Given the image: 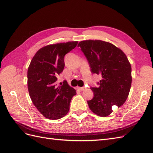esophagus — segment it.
<instances>
[{
	"instance_id": "obj_1",
	"label": "esophagus",
	"mask_w": 153,
	"mask_h": 153,
	"mask_svg": "<svg viewBox=\"0 0 153 153\" xmlns=\"http://www.w3.org/2000/svg\"><path fill=\"white\" fill-rule=\"evenodd\" d=\"M77 89H78L79 90H80V91H84V90H85L86 89V88L85 87H77Z\"/></svg>"
}]
</instances>
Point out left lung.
Masks as SVG:
<instances>
[{"label":"left lung","instance_id":"1","mask_svg":"<svg viewBox=\"0 0 153 153\" xmlns=\"http://www.w3.org/2000/svg\"><path fill=\"white\" fill-rule=\"evenodd\" d=\"M77 46L85 54L91 72L101 74L99 87H91L93 98L87 101L90 110L101 117L112 112L113 106H121L131 85V67L125 53L108 42L85 40Z\"/></svg>","mask_w":153,"mask_h":153}]
</instances>
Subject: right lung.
<instances>
[{"mask_svg":"<svg viewBox=\"0 0 153 153\" xmlns=\"http://www.w3.org/2000/svg\"><path fill=\"white\" fill-rule=\"evenodd\" d=\"M78 41L48 45L39 50L27 70V87L30 98L45 118L57 120L66 116L76 91L64 81L57 86V76L64 68V56Z\"/></svg>","mask_w":153,"mask_h":153,"instance_id":"obj_1","label":"right lung"}]
</instances>
